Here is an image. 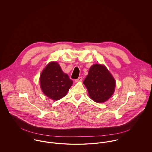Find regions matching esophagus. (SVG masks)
Returning <instances> with one entry per match:
<instances>
[{"instance_id": "34e87169", "label": "esophagus", "mask_w": 152, "mask_h": 152, "mask_svg": "<svg viewBox=\"0 0 152 152\" xmlns=\"http://www.w3.org/2000/svg\"><path fill=\"white\" fill-rule=\"evenodd\" d=\"M75 81V82H80V81H83V77H80L76 79Z\"/></svg>"}]
</instances>
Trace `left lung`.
I'll return each instance as SVG.
<instances>
[{"instance_id":"8db88e82","label":"left lung","mask_w":152,"mask_h":152,"mask_svg":"<svg viewBox=\"0 0 152 152\" xmlns=\"http://www.w3.org/2000/svg\"><path fill=\"white\" fill-rule=\"evenodd\" d=\"M89 96L95 102L107 101L113 94L116 83L105 65L95 64L91 66L83 82Z\"/></svg>"}]
</instances>
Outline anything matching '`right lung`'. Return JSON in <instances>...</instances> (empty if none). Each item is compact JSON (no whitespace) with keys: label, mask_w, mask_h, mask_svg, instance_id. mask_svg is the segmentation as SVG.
<instances>
[{"label":"right lung","mask_w":152,"mask_h":152,"mask_svg":"<svg viewBox=\"0 0 152 152\" xmlns=\"http://www.w3.org/2000/svg\"><path fill=\"white\" fill-rule=\"evenodd\" d=\"M40 83L45 95L56 101L65 96L73 81L57 62H50L43 70Z\"/></svg>","instance_id":"add662e5"}]
</instances>
